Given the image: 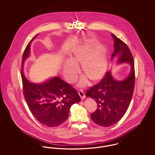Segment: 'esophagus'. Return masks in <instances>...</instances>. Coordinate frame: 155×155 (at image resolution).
Returning <instances> with one entry per match:
<instances>
[{
	"label": "esophagus",
	"instance_id": "34e87169",
	"mask_svg": "<svg viewBox=\"0 0 155 155\" xmlns=\"http://www.w3.org/2000/svg\"><path fill=\"white\" fill-rule=\"evenodd\" d=\"M78 94L81 97V99H84L85 97V95L84 91L82 90H81V89L78 91Z\"/></svg>",
	"mask_w": 155,
	"mask_h": 155
}]
</instances>
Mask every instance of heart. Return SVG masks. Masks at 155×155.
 <instances>
[{
    "mask_svg": "<svg viewBox=\"0 0 155 155\" xmlns=\"http://www.w3.org/2000/svg\"><path fill=\"white\" fill-rule=\"evenodd\" d=\"M95 44L91 42L80 45L75 49L68 59L64 63V74L68 81L75 80L80 71L79 62H81L83 70L92 80L101 78L105 73L107 66L106 51L103 47H96ZM89 84L88 77L82 76L78 83L80 87H84Z\"/></svg>",
    "mask_w": 155,
    "mask_h": 155,
    "instance_id": "heart-1",
    "label": "heart"
}]
</instances>
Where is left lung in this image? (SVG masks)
<instances>
[{
	"instance_id": "1",
	"label": "left lung",
	"mask_w": 155,
	"mask_h": 155,
	"mask_svg": "<svg viewBox=\"0 0 155 155\" xmlns=\"http://www.w3.org/2000/svg\"><path fill=\"white\" fill-rule=\"evenodd\" d=\"M113 38L114 52L111 59L118 55V64H131L129 75L123 81L114 79L111 71L106 73L99 84L87 90L86 96L93 98L97 103L96 111L91 114L92 120L104 127L114 125L124 116L131 102L135 85V68L132 53L128 46L116 35Z\"/></svg>"
}]
</instances>
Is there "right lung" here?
I'll return each mask as SVG.
<instances>
[{"instance_id":"obj_1","label":"right lung","mask_w":155,"mask_h":155,"mask_svg":"<svg viewBox=\"0 0 155 155\" xmlns=\"http://www.w3.org/2000/svg\"><path fill=\"white\" fill-rule=\"evenodd\" d=\"M22 54L21 75L24 96L34 117L43 125L54 127L67 120L71 106L81 101L77 91L69 84L54 77L42 84L30 82L23 72V65L30 54L31 42Z\"/></svg>"}]
</instances>
